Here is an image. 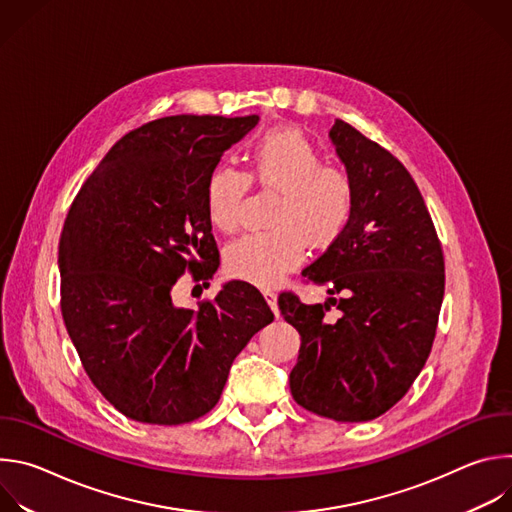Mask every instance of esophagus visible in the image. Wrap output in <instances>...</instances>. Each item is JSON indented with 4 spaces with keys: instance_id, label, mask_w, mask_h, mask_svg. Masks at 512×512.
Segmentation results:
<instances>
[{
    "instance_id": "1",
    "label": "esophagus",
    "mask_w": 512,
    "mask_h": 512,
    "mask_svg": "<svg viewBox=\"0 0 512 512\" xmlns=\"http://www.w3.org/2000/svg\"><path fill=\"white\" fill-rule=\"evenodd\" d=\"M263 298L267 300V304H269V308L273 310V314H275V316H279V308H277V294H275V291H271V289H263Z\"/></svg>"
}]
</instances>
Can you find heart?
<instances>
[{
	"label": "heart",
	"instance_id": "b5f03b06",
	"mask_svg": "<svg viewBox=\"0 0 512 512\" xmlns=\"http://www.w3.org/2000/svg\"><path fill=\"white\" fill-rule=\"evenodd\" d=\"M279 192L269 218L271 231L251 233L229 245V275L269 287L294 271L314 249L332 247L354 212V186L346 172L326 166L324 154L298 129H271L251 145L249 174L216 166L204 186L208 223L218 233H235L249 184Z\"/></svg>",
	"mask_w": 512,
	"mask_h": 512
}]
</instances>
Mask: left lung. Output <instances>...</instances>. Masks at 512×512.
I'll use <instances>...</instances> for the list:
<instances>
[{
    "mask_svg": "<svg viewBox=\"0 0 512 512\" xmlns=\"http://www.w3.org/2000/svg\"><path fill=\"white\" fill-rule=\"evenodd\" d=\"M330 139L354 186L342 237L302 275L326 285L324 304L283 291L277 304L302 336L289 389L334 421H371L413 385L431 352L446 267L423 196L405 166L336 119ZM334 307L337 312L328 317Z\"/></svg>",
    "mask_w": 512,
    "mask_h": 512,
    "instance_id": "obj_1",
    "label": "left lung"
}]
</instances>
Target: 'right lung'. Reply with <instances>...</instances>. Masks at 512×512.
<instances>
[{
  "label": "right lung",
  "instance_id": "obj_1",
  "mask_svg": "<svg viewBox=\"0 0 512 512\" xmlns=\"http://www.w3.org/2000/svg\"><path fill=\"white\" fill-rule=\"evenodd\" d=\"M259 115H172L123 135L72 202L60 235V308L83 367L125 417L180 425L208 413L231 364L273 312L229 281L178 308L186 273L210 279L218 249L204 208L210 172Z\"/></svg>",
  "mask_w": 512,
  "mask_h": 512
}]
</instances>
